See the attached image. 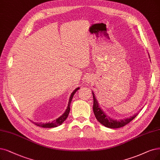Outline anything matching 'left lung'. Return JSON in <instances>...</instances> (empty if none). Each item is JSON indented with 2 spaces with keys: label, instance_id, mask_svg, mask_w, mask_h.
<instances>
[{
  "label": "left lung",
  "instance_id": "obj_1",
  "mask_svg": "<svg viewBox=\"0 0 160 160\" xmlns=\"http://www.w3.org/2000/svg\"><path fill=\"white\" fill-rule=\"evenodd\" d=\"M92 96H93V112L94 114L98 120V122H100L102 125L104 126L108 127V128L111 129H117L120 128L125 126V125L128 124L129 122L136 118L138 115L137 113L136 114L133 115L132 116H130L129 118H125L123 119H112L111 117L108 116V115L101 109L100 106L98 104V100L95 98L94 94L92 91ZM142 110V108H141Z\"/></svg>",
  "mask_w": 160,
  "mask_h": 160
}]
</instances>
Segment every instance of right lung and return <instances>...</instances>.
<instances>
[{
  "label": "right lung",
  "mask_w": 160,
  "mask_h": 160,
  "mask_svg": "<svg viewBox=\"0 0 160 160\" xmlns=\"http://www.w3.org/2000/svg\"><path fill=\"white\" fill-rule=\"evenodd\" d=\"M79 87H78L76 89H75V90L71 94V95H70V97H69V102H68V107L66 108V111L64 112V113H63L61 116H60L58 118H57L56 120L53 121L52 122H51V123L48 122V123H43L33 122V123L35 125H37V126H39V127H43V128H52V127H56L60 125L62 123H63V121H64L67 119V118L68 117V115H69V111H70V104H71V102H72L73 95L75 94V93L77 91H78V90H79Z\"/></svg>",
  "instance_id": "1"
}]
</instances>
